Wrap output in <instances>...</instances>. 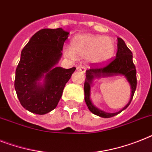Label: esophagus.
<instances>
[{
	"label": "esophagus",
	"mask_w": 152,
	"mask_h": 152,
	"mask_svg": "<svg viewBox=\"0 0 152 152\" xmlns=\"http://www.w3.org/2000/svg\"><path fill=\"white\" fill-rule=\"evenodd\" d=\"M76 69H77V70H79V71L82 72H85V71H86V68L84 66H83V65H79Z\"/></svg>",
	"instance_id": "obj_1"
}]
</instances>
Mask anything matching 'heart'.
I'll use <instances>...</instances> for the list:
<instances>
[{
    "label": "heart",
    "instance_id": "b5f03b06",
    "mask_svg": "<svg viewBox=\"0 0 152 152\" xmlns=\"http://www.w3.org/2000/svg\"><path fill=\"white\" fill-rule=\"evenodd\" d=\"M65 56L72 59L86 58L93 65H103L110 61L115 53V41L109 37L85 33L76 36L71 46H65Z\"/></svg>",
    "mask_w": 152,
    "mask_h": 152
}]
</instances>
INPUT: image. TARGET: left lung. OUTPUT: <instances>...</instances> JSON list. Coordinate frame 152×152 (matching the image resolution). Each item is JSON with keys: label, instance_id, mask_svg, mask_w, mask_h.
<instances>
[{"label": "left lung", "instance_id": "1", "mask_svg": "<svg viewBox=\"0 0 152 152\" xmlns=\"http://www.w3.org/2000/svg\"><path fill=\"white\" fill-rule=\"evenodd\" d=\"M121 75L125 76L132 87V96L128 104L120 111L114 113H109L101 110L93 105L89 98L90 96V85L95 78L106 77ZM137 87V71L135 65L133 62V55L131 50L126 45L123 39L118 38L116 56L110 63L104 67L91 68L86 71V80L84 83L85 102L89 110L96 115L102 118H110L115 116L123 110H125L131 102L134 92Z\"/></svg>", "mask_w": 152, "mask_h": 152}]
</instances>
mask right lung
Returning a JSON list of instances; mask_svg holds the SVG:
<instances>
[{
  "instance_id": "right-lung-1",
  "label": "right lung",
  "mask_w": 152,
  "mask_h": 152,
  "mask_svg": "<svg viewBox=\"0 0 152 152\" xmlns=\"http://www.w3.org/2000/svg\"><path fill=\"white\" fill-rule=\"evenodd\" d=\"M69 33L61 28L40 29L22 50L15 89L26 110L44 115L58 105L66 83L76 70L75 67H56ZM42 78L43 83L40 82Z\"/></svg>"
}]
</instances>
